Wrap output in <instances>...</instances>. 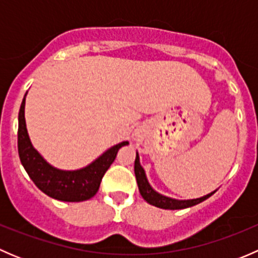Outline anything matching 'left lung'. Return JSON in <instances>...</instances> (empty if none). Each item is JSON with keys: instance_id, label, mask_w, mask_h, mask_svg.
<instances>
[{"instance_id": "left-lung-1", "label": "left lung", "mask_w": 258, "mask_h": 258, "mask_svg": "<svg viewBox=\"0 0 258 258\" xmlns=\"http://www.w3.org/2000/svg\"><path fill=\"white\" fill-rule=\"evenodd\" d=\"M135 175H136L140 194H141V196L144 197L145 201L148 202L150 205H152V206L160 207V209H163V210H182V209H187V207H192L195 206V205L207 200L209 197L212 196L216 191H217V189H216V191L211 192V194L206 195V196L200 197V199H194V200H175V199H171V197L163 196V195L156 192L155 189L151 187V184L148 183L145 170L142 168L141 163H140L139 153H136V160H135Z\"/></svg>"}]
</instances>
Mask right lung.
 <instances>
[{"label": "right lung", "instance_id": "right-lung-1", "mask_svg": "<svg viewBox=\"0 0 258 258\" xmlns=\"http://www.w3.org/2000/svg\"><path fill=\"white\" fill-rule=\"evenodd\" d=\"M26 95L18 113L17 146L18 155L26 172L33 183L47 196L64 202H81L90 200L97 194L103 175L110 168L119 148L128 142L124 141L108 148L97 160L76 171H62L54 168L33 148L28 137L25 121Z\"/></svg>", "mask_w": 258, "mask_h": 258}]
</instances>
